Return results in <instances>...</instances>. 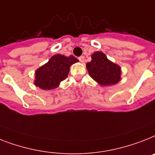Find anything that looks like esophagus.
Listing matches in <instances>:
<instances>
[{
	"instance_id": "34e87169",
	"label": "esophagus",
	"mask_w": 155,
	"mask_h": 155,
	"mask_svg": "<svg viewBox=\"0 0 155 155\" xmlns=\"http://www.w3.org/2000/svg\"><path fill=\"white\" fill-rule=\"evenodd\" d=\"M79 60H80L81 63H84V56H81L79 57Z\"/></svg>"
}]
</instances>
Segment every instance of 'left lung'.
<instances>
[{"label":"left lung","instance_id":"1","mask_svg":"<svg viewBox=\"0 0 155 155\" xmlns=\"http://www.w3.org/2000/svg\"><path fill=\"white\" fill-rule=\"evenodd\" d=\"M86 67L91 77L102 86L114 85L121 80V68L108 60L101 51L93 53L91 61Z\"/></svg>","mask_w":155,"mask_h":155}]
</instances>
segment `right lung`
I'll return each mask as SVG.
<instances>
[{
	"label": "right lung",
	"instance_id": "obj_1",
	"mask_svg": "<svg viewBox=\"0 0 155 155\" xmlns=\"http://www.w3.org/2000/svg\"><path fill=\"white\" fill-rule=\"evenodd\" d=\"M78 61L73 56H65L56 54L51 57L48 62L36 70L34 84L43 90L56 88L60 82L68 77L71 65Z\"/></svg>",
	"mask_w": 155,
	"mask_h": 155
}]
</instances>
